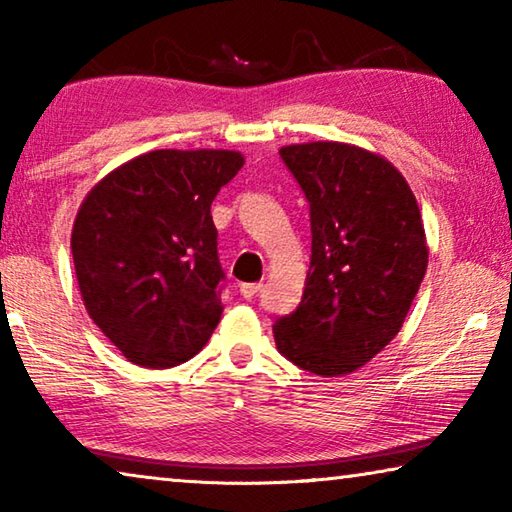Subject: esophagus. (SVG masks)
<instances>
[{"label":"esophagus","instance_id":"34e87169","mask_svg":"<svg viewBox=\"0 0 512 512\" xmlns=\"http://www.w3.org/2000/svg\"><path fill=\"white\" fill-rule=\"evenodd\" d=\"M241 296H244L246 300H253L259 291H262V284L259 282H246V284H241Z\"/></svg>","mask_w":512,"mask_h":512}]
</instances>
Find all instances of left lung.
Segmentation results:
<instances>
[{"label":"left lung","mask_w":512,"mask_h":512,"mask_svg":"<svg viewBox=\"0 0 512 512\" xmlns=\"http://www.w3.org/2000/svg\"><path fill=\"white\" fill-rule=\"evenodd\" d=\"M280 158L309 203L311 262L275 345L314 375H348L395 339L427 273L420 207L402 173L359 146L291 144Z\"/></svg>","instance_id":"1"}]
</instances>
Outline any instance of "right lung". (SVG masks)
<instances>
[{
  "label": "right lung",
  "mask_w": 512,
  "mask_h": 512,
  "mask_svg": "<svg viewBox=\"0 0 512 512\" xmlns=\"http://www.w3.org/2000/svg\"><path fill=\"white\" fill-rule=\"evenodd\" d=\"M241 167L237 151H151L85 196L76 280L90 318L137 366L185 363L219 323L225 273L210 207Z\"/></svg>",
  "instance_id": "add662e5"
}]
</instances>
